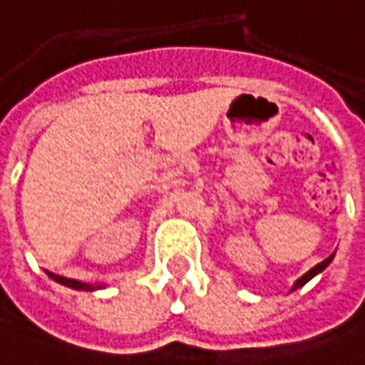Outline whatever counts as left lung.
Wrapping results in <instances>:
<instances>
[{
	"label": "left lung",
	"mask_w": 365,
	"mask_h": 365,
	"mask_svg": "<svg viewBox=\"0 0 365 365\" xmlns=\"http://www.w3.org/2000/svg\"><path fill=\"white\" fill-rule=\"evenodd\" d=\"M332 256H334V254H331V256H329V258H327V260H322V262H320V264H316V267H314V268H310V270H308V272H306V274H304V277H302V279H297V281H295V285H293V291L297 289V287H302V285H306V283H308V281H310L312 277H316V274H318V272H322V270H324V268L329 267V264H331Z\"/></svg>",
	"instance_id": "obj_1"
}]
</instances>
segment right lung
Instances as JSON below:
<instances>
[{
  "mask_svg": "<svg viewBox=\"0 0 365 365\" xmlns=\"http://www.w3.org/2000/svg\"><path fill=\"white\" fill-rule=\"evenodd\" d=\"M49 277L55 279L57 283H61V285H66V287H72V289H82V291H93L97 289V287H93V285H86V283H80V281H74V279H66V277H59V274H53V272H49Z\"/></svg>",
  "mask_w": 365,
  "mask_h": 365,
  "instance_id": "right-lung-1",
  "label": "right lung"
}]
</instances>
